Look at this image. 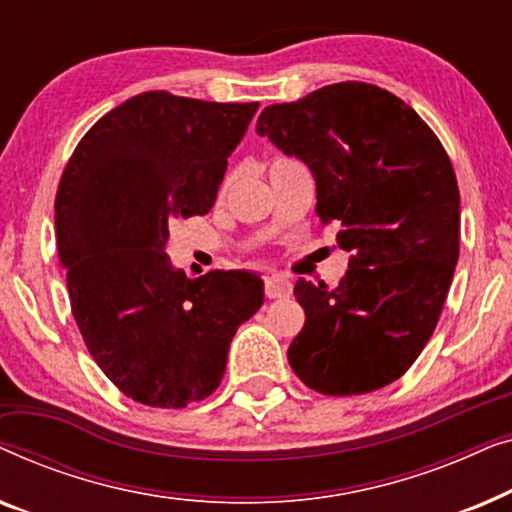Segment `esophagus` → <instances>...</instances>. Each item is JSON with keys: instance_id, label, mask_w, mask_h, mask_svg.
Masks as SVG:
<instances>
[{"instance_id": "1", "label": "esophagus", "mask_w": 512, "mask_h": 512, "mask_svg": "<svg viewBox=\"0 0 512 512\" xmlns=\"http://www.w3.org/2000/svg\"><path fill=\"white\" fill-rule=\"evenodd\" d=\"M291 282L282 275H270L265 277V296L272 300H282L291 296Z\"/></svg>"}]
</instances>
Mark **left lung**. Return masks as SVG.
<instances>
[{"label":"left lung","mask_w":512,"mask_h":512,"mask_svg":"<svg viewBox=\"0 0 512 512\" xmlns=\"http://www.w3.org/2000/svg\"><path fill=\"white\" fill-rule=\"evenodd\" d=\"M258 135L310 167L321 226L352 251L338 286L298 279L305 326L289 363L326 396H359L408 370L443 312L459 258V186L429 125L389 90L342 81L270 104Z\"/></svg>","instance_id":"left-lung-1"}]
</instances>
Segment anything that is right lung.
<instances>
[{
  "label": "right lung",
  "instance_id": "right-lung-1",
  "mask_svg": "<svg viewBox=\"0 0 512 512\" xmlns=\"http://www.w3.org/2000/svg\"><path fill=\"white\" fill-rule=\"evenodd\" d=\"M256 109L139 93L81 137L60 177L55 233L74 321L111 384L149 408L212 396L233 335L263 305L258 275L188 279L165 254L172 221L214 207Z\"/></svg>",
  "mask_w": 512,
  "mask_h": 512
}]
</instances>
